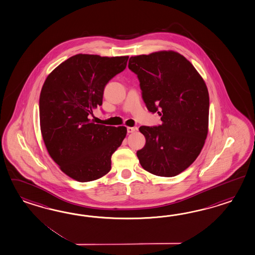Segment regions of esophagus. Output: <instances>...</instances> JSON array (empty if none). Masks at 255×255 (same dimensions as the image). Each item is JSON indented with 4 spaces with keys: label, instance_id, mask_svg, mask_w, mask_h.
I'll return each instance as SVG.
<instances>
[{
    "label": "esophagus",
    "instance_id": "34e87169",
    "mask_svg": "<svg viewBox=\"0 0 255 255\" xmlns=\"http://www.w3.org/2000/svg\"><path fill=\"white\" fill-rule=\"evenodd\" d=\"M137 130V128H131V127L128 128V133H133V132Z\"/></svg>",
    "mask_w": 255,
    "mask_h": 255
}]
</instances>
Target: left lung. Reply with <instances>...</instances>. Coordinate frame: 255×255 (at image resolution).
Here are the masks:
<instances>
[{
	"label": "left lung",
	"instance_id": "8db88e82",
	"mask_svg": "<svg viewBox=\"0 0 255 255\" xmlns=\"http://www.w3.org/2000/svg\"><path fill=\"white\" fill-rule=\"evenodd\" d=\"M128 68L139 80L148 110L161 116L158 127L141 126L146 138L137 151L143 169L175 176L199 156L208 134L209 93L189 60L174 51L132 56Z\"/></svg>",
	"mask_w": 255,
	"mask_h": 255
}]
</instances>
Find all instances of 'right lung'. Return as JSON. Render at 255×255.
Masks as SVG:
<instances>
[{
	"label": "right lung",
	"instance_id": "right-lung-1",
	"mask_svg": "<svg viewBox=\"0 0 255 255\" xmlns=\"http://www.w3.org/2000/svg\"><path fill=\"white\" fill-rule=\"evenodd\" d=\"M128 56L76 54L49 74L39 96L40 131L59 168L79 182L111 170L112 154L126 127L94 124L92 110L103 105L105 85L127 66Z\"/></svg>",
	"mask_w": 255,
	"mask_h": 255
}]
</instances>
